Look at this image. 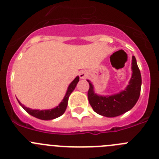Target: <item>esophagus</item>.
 Instances as JSON below:
<instances>
[{
  "instance_id": "34e87169",
  "label": "esophagus",
  "mask_w": 159,
  "mask_h": 159,
  "mask_svg": "<svg viewBox=\"0 0 159 159\" xmlns=\"http://www.w3.org/2000/svg\"><path fill=\"white\" fill-rule=\"evenodd\" d=\"M87 73L85 72V71H81V73H80V75H79V76H80V78H85L87 77Z\"/></svg>"
}]
</instances>
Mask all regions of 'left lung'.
I'll list each match as a JSON object with an SVG mask.
<instances>
[{
	"label": "left lung",
	"mask_w": 159,
	"mask_h": 159,
	"mask_svg": "<svg viewBox=\"0 0 159 159\" xmlns=\"http://www.w3.org/2000/svg\"><path fill=\"white\" fill-rule=\"evenodd\" d=\"M132 70L133 75L129 84L124 91L113 96H102L95 94L93 84L87 80L89 84V102L96 113L108 118H113L125 113L135 106L140 97L142 83L141 75L135 56H133Z\"/></svg>",
	"instance_id": "left-lung-1"
}]
</instances>
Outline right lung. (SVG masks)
I'll use <instances>...</instances> for the list:
<instances>
[{
    "label": "right lung",
    "instance_id": "add662e5",
    "mask_svg": "<svg viewBox=\"0 0 159 159\" xmlns=\"http://www.w3.org/2000/svg\"><path fill=\"white\" fill-rule=\"evenodd\" d=\"M78 81H79V77H77L72 82L70 83V84L68 87L67 92H66V95H65L64 98H63V101L59 103V105L58 107H56V108H53L51 110H45V111H39V110H32L30 109V108L26 107L24 105L22 104L18 100L19 103L23 107V109L27 112L28 114H30L32 116L35 117V118H38L39 119L41 120H52L54 119V118H58V117L61 116L63 113L65 112L66 109V107H67V102H68V98H69L70 95L71 94L74 89L76 87L77 84H78Z\"/></svg>",
    "mask_w": 159,
    "mask_h": 159
}]
</instances>
